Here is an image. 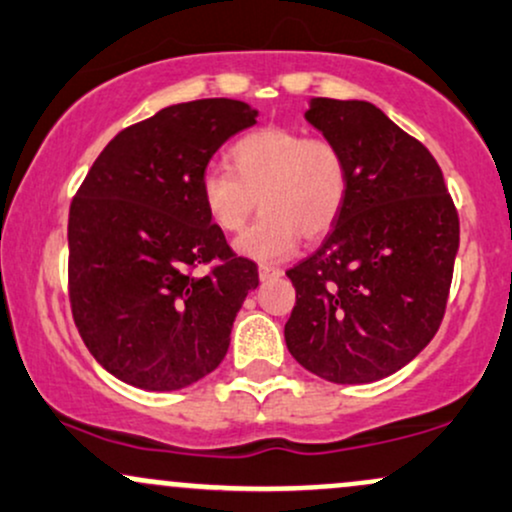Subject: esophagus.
Here are the masks:
<instances>
[{
    "label": "esophagus",
    "mask_w": 512,
    "mask_h": 512,
    "mask_svg": "<svg viewBox=\"0 0 512 512\" xmlns=\"http://www.w3.org/2000/svg\"><path fill=\"white\" fill-rule=\"evenodd\" d=\"M279 276H284V269H279V267H267V264H262V267H260V281L279 279Z\"/></svg>",
    "instance_id": "esophagus-1"
}]
</instances>
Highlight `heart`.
Returning a JSON list of instances; mask_svg holds the SVG:
<instances>
[{"label":"heart","mask_w":512,"mask_h":512,"mask_svg":"<svg viewBox=\"0 0 512 512\" xmlns=\"http://www.w3.org/2000/svg\"><path fill=\"white\" fill-rule=\"evenodd\" d=\"M228 166L231 173L209 168L199 192L209 219L226 233L240 231L260 202L262 216L236 240V250L248 260H286L301 236H325L342 214L349 170L332 139L262 127L228 149Z\"/></svg>","instance_id":"b5f03b06"}]
</instances>
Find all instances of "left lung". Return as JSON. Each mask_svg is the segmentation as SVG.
<instances>
[{
    "instance_id": "left-lung-1",
    "label": "left lung",
    "mask_w": 512,
    "mask_h": 512,
    "mask_svg": "<svg viewBox=\"0 0 512 512\" xmlns=\"http://www.w3.org/2000/svg\"><path fill=\"white\" fill-rule=\"evenodd\" d=\"M305 120L342 149L349 190L325 243L286 272V346L330 383H375L438 332L460 219L431 151L373 103L313 98Z\"/></svg>"
}]
</instances>
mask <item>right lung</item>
<instances>
[{
	"mask_svg": "<svg viewBox=\"0 0 512 512\" xmlns=\"http://www.w3.org/2000/svg\"><path fill=\"white\" fill-rule=\"evenodd\" d=\"M257 122L233 98L168 105L101 151L69 209V301L93 358L122 383L170 392L226 356L257 264L204 209L211 156ZM222 264L207 277L199 263Z\"/></svg>",
	"mask_w": 512,
	"mask_h": 512,
	"instance_id": "right-lung-1",
	"label": "right lung"
}]
</instances>
